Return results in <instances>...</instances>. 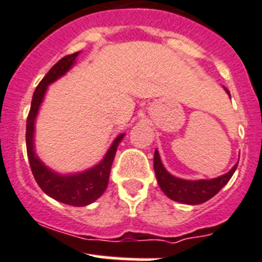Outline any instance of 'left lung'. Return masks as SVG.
<instances>
[{"label": "left lung", "instance_id": "8db88e82", "mask_svg": "<svg viewBox=\"0 0 262 262\" xmlns=\"http://www.w3.org/2000/svg\"><path fill=\"white\" fill-rule=\"evenodd\" d=\"M228 96L231 97L228 90L224 87ZM153 166H155L156 178H157L158 185L161 190L170 198L171 200L182 203V204L196 205L205 203L207 200L212 199L215 194H218L219 190L224 186L236 171L238 162L231 168L227 173L219 176V178L210 179V180H184V179L176 178L171 175L165 166L162 165L160 153L155 150V158H153Z\"/></svg>", "mask_w": 262, "mask_h": 262}]
</instances>
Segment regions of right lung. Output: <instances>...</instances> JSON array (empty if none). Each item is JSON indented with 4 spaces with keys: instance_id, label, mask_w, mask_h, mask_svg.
Listing matches in <instances>:
<instances>
[{
    "instance_id": "obj_1",
    "label": "right lung",
    "mask_w": 262,
    "mask_h": 262,
    "mask_svg": "<svg viewBox=\"0 0 262 262\" xmlns=\"http://www.w3.org/2000/svg\"><path fill=\"white\" fill-rule=\"evenodd\" d=\"M78 54L80 52L66 55L59 62L55 63L34 91L30 112H29L28 121H26V150H28L29 163H30L34 179L47 195L63 204L72 205V207H86L99 199L106 190L116 149L125 134H119L116 137L107 149L106 155L96 166L82 172L70 173V175H62L47 167L41 162L40 158L36 156L35 146H34L35 119L48 86L64 76L73 67Z\"/></svg>"
}]
</instances>
